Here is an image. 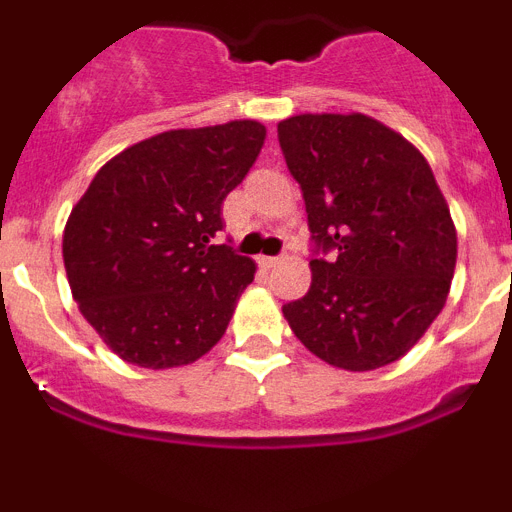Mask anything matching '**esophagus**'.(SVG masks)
I'll list each match as a JSON object with an SVG mask.
<instances>
[{"label":"esophagus","instance_id":"obj_1","mask_svg":"<svg viewBox=\"0 0 512 512\" xmlns=\"http://www.w3.org/2000/svg\"><path fill=\"white\" fill-rule=\"evenodd\" d=\"M259 264L264 266V269H271V266L279 264V256H259Z\"/></svg>","mask_w":512,"mask_h":512}]
</instances>
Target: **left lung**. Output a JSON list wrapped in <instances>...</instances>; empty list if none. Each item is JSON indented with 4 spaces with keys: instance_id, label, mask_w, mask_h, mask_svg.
<instances>
[{
    "instance_id": "1",
    "label": "left lung",
    "mask_w": 512,
    "mask_h": 512,
    "mask_svg": "<svg viewBox=\"0 0 512 512\" xmlns=\"http://www.w3.org/2000/svg\"><path fill=\"white\" fill-rule=\"evenodd\" d=\"M277 135L312 248L307 295L282 307L289 328L348 372L392 364L436 320L454 277L456 230L431 166L366 115H297Z\"/></svg>"
}]
</instances>
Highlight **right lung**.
I'll use <instances>...</instances> for the list:
<instances>
[{"mask_svg": "<svg viewBox=\"0 0 512 512\" xmlns=\"http://www.w3.org/2000/svg\"><path fill=\"white\" fill-rule=\"evenodd\" d=\"M264 138L253 120L153 135L104 164L71 210L63 230L71 292L120 359L171 369L223 338L256 271L217 243L223 200Z\"/></svg>", "mask_w": 512, "mask_h": 512, "instance_id": "1", "label": "right lung"}]
</instances>
